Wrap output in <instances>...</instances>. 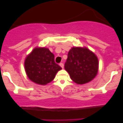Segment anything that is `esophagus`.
<instances>
[{
  "label": "esophagus",
  "instance_id": "1",
  "mask_svg": "<svg viewBox=\"0 0 123 123\" xmlns=\"http://www.w3.org/2000/svg\"><path fill=\"white\" fill-rule=\"evenodd\" d=\"M59 65H60V67L62 68H64V64H63V63H60V64H59Z\"/></svg>",
  "mask_w": 123,
  "mask_h": 123
}]
</instances>
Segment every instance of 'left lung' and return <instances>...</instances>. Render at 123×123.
I'll list each match as a JSON object with an SVG mask.
<instances>
[{
    "mask_svg": "<svg viewBox=\"0 0 123 123\" xmlns=\"http://www.w3.org/2000/svg\"><path fill=\"white\" fill-rule=\"evenodd\" d=\"M98 59L87 48L73 47L68 54L64 68L70 78L79 85L92 81L97 75Z\"/></svg>",
    "mask_w": 123,
    "mask_h": 123,
    "instance_id": "1",
    "label": "left lung"
}]
</instances>
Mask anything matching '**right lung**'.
<instances>
[{
  "mask_svg": "<svg viewBox=\"0 0 123 123\" xmlns=\"http://www.w3.org/2000/svg\"><path fill=\"white\" fill-rule=\"evenodd\" d=\"M54 57L48 48H34L25 59V70L28 79L41 85L51 82L62 69L55 62Z\"/></svg>",
  "mask_w": 123,
  "mask_h": 123,
  "instance_id": "add662e5",
  "label": "right lung"
}]
</instances>
